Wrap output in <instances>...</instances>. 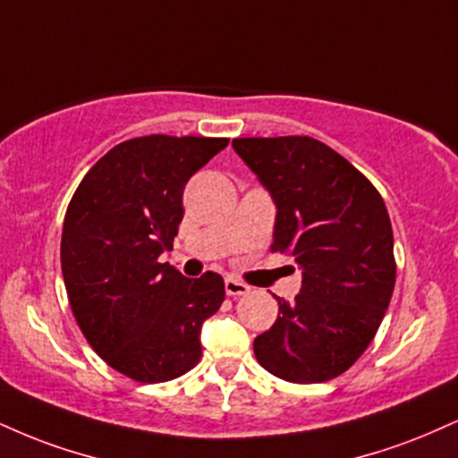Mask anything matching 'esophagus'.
Segmentation results:
<instances>
[{
	"instance_id": "obj_1",
	"label": "esophagus",
	"mask_w": 458,
	"mask_h": 458,
	"mask_svg": "<svg viewBox=\"0 0 458 458\" xmlns=\"http://www.w3.org/2000/svg\"><path fill=\"white\" fill-rule=\"evenodd\" d=\"M224 288H225V294H228V296H243V294H247V292H250V285L239 282V279H234V277L225 279Z\"/></svg>"
}]
</instances>
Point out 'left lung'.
Here are the masks:
<instances>
[{
	"label": "left lung",
	"mask_w": 458,
	"mask_h": 458,
	"mask_svg": "<svg viewBox=\"0 0 458 458\" xmlns=\"http://www.w3.org/2000/svg\"><path fill=\"white\" fill-rule=\"evenodd\" d=\"M275 202L273 250L302 271L294 302L253 339L273 376L318 384L341 376L376 337L394 290L393 225L377 190L310 136L234 139Z\"/></svg>",
	"instance_id": "left-lung-1"
}]
</instances>
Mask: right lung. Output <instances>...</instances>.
<instances>
[{"label": "right lung", "instance_id": "right-lung-1", "mask_svg": "<svg viewBox=\"0 0 458 458\" xmlns=\"http://www.w3.org/2000/svg\"><path fill=\"white\" fill-rule=\"evenodd\" d=\"M228 139L142 136L113 147L65 213L62 273L93 350L136 382H168L198 365L200 330L224 302L222 275L183 277L159 262L183 219L190 176Z\"/></svg>", "mask_w": 458, "mask_h": 458}]
</instances>
